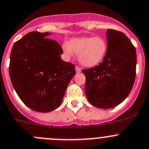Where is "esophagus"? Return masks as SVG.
<instances>
[{"mask_svg":"<svg viewBox=\"0 0 149 149\" xmlns=\"http://www.w3.org/2000/svg\"><path fill=\"white\" fill-rule=\"evenodd\" d=\"M76 71L77 72V73H79V72L81 71V68L79 67V66L76 65Z\"/></svg>","mask_w":149,"mask_h":149,"instance_id":"esophagus-1","label":"esophagus"}]
</instances>
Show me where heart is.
<instances>
[{"mask_svg":"<svg viewBox=\"0 0 149 149\" xmlns=\"http://www.w3.org/2000/svg\"><path fill=\"white\" fill-rule=\"evenodd\" d=\"M63 49L68 56L78 54L81 64L86 67H93L99 64L107 52V43L102 37H83L74 38L69 44L65 43Z\"/></svg>","mask_w":149,"mask_h":149,"instance_id":"obj_1","label":"heart"}]
</instances>
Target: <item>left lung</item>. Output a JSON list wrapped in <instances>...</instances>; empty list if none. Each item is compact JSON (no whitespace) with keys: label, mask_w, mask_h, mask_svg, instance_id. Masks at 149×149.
Segmentation results:
<instances>
[{"label":"left lung","mask_w":149,"mask_h":149,"mask_svg":"<svg viewBox=\"0 0 149 149\" xmlns=\"http://www.w3.org/2000/svg\"><path fill=\"white\" fill-rule=\"evenodd\" d=\"M106 54L95 67L83 69L85 93L92 105L111 108L127 97L136 75V49L122 32L108 29Z\"/></svg>","instance_id":"left-lung-1"}]
</instances>
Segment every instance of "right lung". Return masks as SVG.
<instances>
[{
  "instance_id": "1",
  "label": "right lung",
  "mask_w": 149,
  "mask_h": 149,
  "mask_svg": "<svg viewBox=\"0 0 149 149\" xmlns=\"http://www.w3.org/2000/svg\"><path fill=\"white\" fill-rule=\"evenodd\" d=\"M49 33L30 32L14 43L9 76L21 100L32 110L47 113L61 104L75 65L63 61L60 44L44 38Z\"/></svg>"
}]
</instances>
